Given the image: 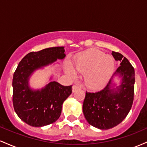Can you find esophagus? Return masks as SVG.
Returning a JSON list of instances; mask_svg holds the SVG:
<instances>
[{
	"label": "esophagus",
	"mask_w": 147,
	"mask_h": 147,
	"mask_svg": "<svg viewBox=\"0 0 147 147\" xmlns=\"http://www.w3.org/2000/svg\"><path fill=\"white\" fill-rule=\"evenodd\" d=\"M80 88V86H79V85H73L72 86V91L73 92H75V91H76L77 90V89Z\"/></svg>",
	"instance_id": "obj_1"
}]
</instances>
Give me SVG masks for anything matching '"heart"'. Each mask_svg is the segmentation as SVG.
I'll list each match as a JSON object with an SVG mask.
<instances>
[{
	"instance_id": "b5f03b06",
	"label": "heart",
	"mask_w": 147,
	"mask_h": 147,
	"mask_svg": "<svg viewBox=\"0 0 147 147\" xmlns=\"http://www.w3.org/2000/svg\"><path fill=\"white\" fill-rule=\"evenodd\" d=\"M74 67L81 73H85L84 81L90 89L98 90L107 83L115 68L114 59L96 49H91L78 55L74 61ZM65 71L75 77V71L69 64Z\"/></svg>"
}]
</instances>
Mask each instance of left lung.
Segmentation results:
<instances>
[{
  "label": "left lung",
  "instance_id": "left-lung-1",
  "mask_svg": "<svg viewBox=\"0 0 147 147\" xmlns=\"http://www.w3.org/2000/svg\"><path fill=\"white\" fill-rule=\"evenodd\" d=\"M116 61H121L115 74L122 77L117 90L111 89V79L102 90L86 92L83 112L88 122L99 129H109L125 119L132 107L134 99L135 70L122 54L112 52ZM114 74V75H115Z\"/></svg>",
  "mask_w": 147,
  "mask_h": 147
}]
</instances>
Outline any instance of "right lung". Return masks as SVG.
<instances>
[{
  "instance_id": "1",
  "label": "right lung",
  "mask_w": 147,
  "mask_h": 147,
  "mask_svg": "<svg viewBox=\"0 0 147 147\" xmlns=\"http://www.w3.org/2000/svg\"><path fill=\"white\" fill-rule=\"evenodd\" d=\"M63 47L32 52L22 59L13 76V106L21 120L34 127L55 122L61 113L62 104L72 93V85L64 86L51 82L41 90L28 86V77L36 69L65 57Z\"/></svg>"
}]
</instances>
